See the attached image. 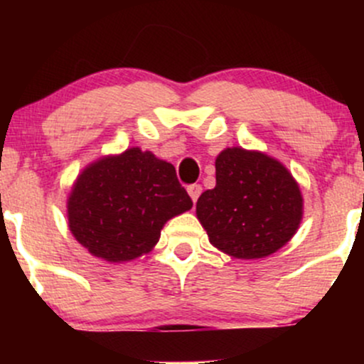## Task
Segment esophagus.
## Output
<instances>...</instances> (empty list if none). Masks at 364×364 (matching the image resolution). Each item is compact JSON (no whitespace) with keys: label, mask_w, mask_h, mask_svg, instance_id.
<instances>
[{"label":"esophagus","mask_w":364,"mask_h":364,"mask_svg":"<svg viewBox=\"0 0 364 364\" xmlns=\"http://www.w3.org/2000/svg\"><path fill=\"white\" fill-rule=\"evenodd\" d=\"M188 193H190V196H191V200H193V202H196V200H198V196H200V193H202V186L200 185H190L188 186Z\"/></svg>","instance_id":"esophagus-1"}]
</instances>
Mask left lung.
Returning a JSON list of instances; mask_svg holds the SVG:
<instances>
[{"instance_id": "1", "label": "left lung", "mask_w": 364, "mask_h": 364, "mask_svg": "<svg viewBox=\"0 0 364 364\" xmlns=\"http://www.w3.org/2000/svg\"><path fill=\"white\" fill-rule=\"evenodd\" d=\"M196 215L210 243L236 258H263L294 236L301 223L298 183L260 152L225 149L215 159V188L203 191Z\"/></svg>"}]
</instances>
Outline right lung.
Segmentation results:
<instances>
[{"mask_svg": "<svg viewBox=\"0 0 364 364\" xmlns=\"http://www.w3.org/2000/svg\"><path fill=\"white\" fill-rule=\"evenodd\" d=\"M191 207L173 164L128 149L78 176L68 200V225L94 257L127 262L150 252L162 225Z\"/></svg>", "mask_w": 364, "mask_h": 364, "instance_id": "obj_1", "label": "right lung"}]
</instances>
